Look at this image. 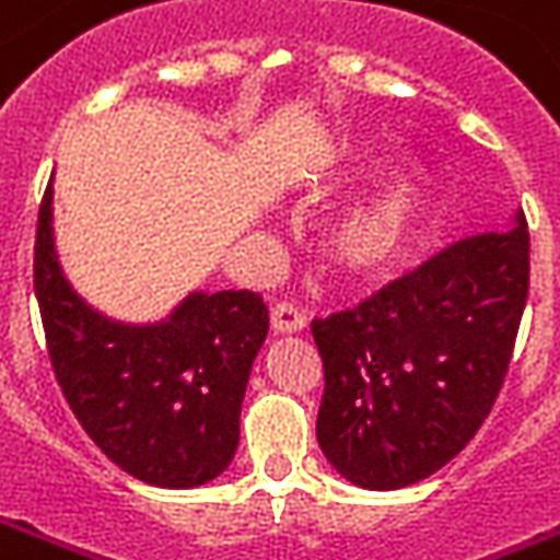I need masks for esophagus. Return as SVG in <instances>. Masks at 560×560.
Wrapping results in <instances>:
<instances>
[{
	"mask_svg": "<svg viewBox=\"0 0 560 560\" xmlns=\"http://www.w3.org/2000/svg\"><path fill=\"white\" fill-rule=\"evenodd\" d=\"M272 327L276 334H300L306 327V315L293 300H281L279 306L272 308Z\"/></svg>",
	"mask_w": 560,
	"mask_h": 560,
	"instance_id": "esophagus-1",
	"label": "esophagus"
}]
</instances>
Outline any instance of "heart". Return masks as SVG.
Here are the masks:
<instances>
[{"label": "heart", "mask_w": 560, "mask_h": 560, "mask_svg": "<svg viewBox=\"0 0 560 560\" xmlns=\"http://www.w3.org/2000/svg\"><path fill=\"white\" fill-rule=\"evenodd\" d=\"M421 178L416 170H397L336 214L327 226V254L348 272H385L400 264L421 221Z\"/></svg>", "instance_id": "heart-1"}]
</instances>
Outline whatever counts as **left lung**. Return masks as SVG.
<instances>
[{"label":"left lung","instance_id":"8db88e82","mask_svg":"<svg viewBox=\"0 0 560 560\" xmlns=\"http://www.w3.org/2000/svg\"><path fill=\"white\" fill-rule=\"evenodd\" d=\"M527 284L530 233L515 214L312 320L324 363L318 445L348 482L406 488L470 443L503 388Z\"/></svg>","mask_w":560,"mask_h":560}]
</instances>
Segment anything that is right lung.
<instances>
[{
	"label": "right lung",
	"mask_w": 560,
	"mask_h": 560,
	"mask_svg": "<svg viewBox=\"0 0 560 560\" xmlns=\"http://www.w3.org/2000/svg\"><path fill=\"white\" fill-rule=\"evenodd\" d=\"M33 284L62 397L120 470L160 488H194L226 470L248 373L269 330L260 293H190L154 327L96 315L57 264L50 185L35 224Z\"/></svg>",
	"instance_id": "right-lung-1"
}]
</instances>
